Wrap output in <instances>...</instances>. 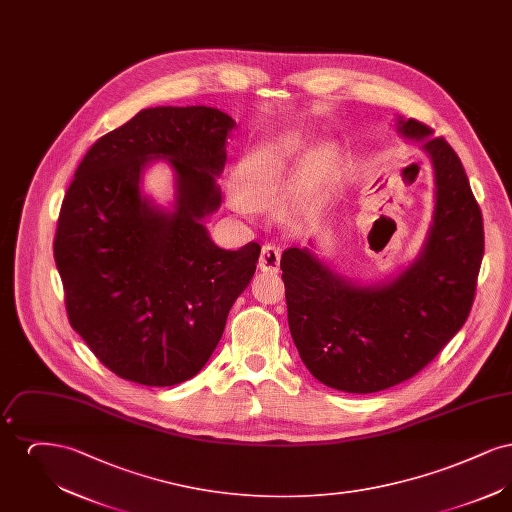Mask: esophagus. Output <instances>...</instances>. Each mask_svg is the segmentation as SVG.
<instances>
[{"label": "esophagus", "mask_w": 512, "mask_h": 512, "mask_svg": "<svg viewBox=\"0 0 512 512\" xmlns=\"http://www.w3.org/2000/svg\"><path fill=\"white\" fill-rule=\"evenodd\" d=\"M280 255H282L280 247H276V245H263L257 267L261 268L263 272H278V268H280Z\"/></svg>", "instance_id": "esophagus-1"}]
</instances>
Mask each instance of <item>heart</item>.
Masks as SVG:
<instances>
[{
    "label": "heart",
    "mask_w": 512,
    "mask_h": 512,
    "mask_svg": "<svg viewBox=\"0 0 512 512\" xmlns=\"http://www.w3.org/2000/svg\"><path fill=\"white\" fill-rule=\"evenodd\" d=\"M341 149L326 140L309 147L305 134L284 132L251 149L230 178L232 194L244 211L278 201L293 226H307L330 207L340 184Z\"/></svg>",
    "instance_id": "1"
}]
</instances>
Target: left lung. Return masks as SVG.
<instances>
[{"label": "left lung", "mask_w": 512, "mask_h": 512, "mask_svg": "<svg viewBox=\"0 0 512 512\" xmlns=\"http://www.w3.org/2000/svg\"><path fill=\"white\" fill-rule=\"evenodd\" d=\"M393 122L434 171V215L418 255L380 282L341 274L315 242L280 261L299 357L318 382L345 393L388 390L428 365L468 317L484 257L482 211L459 155L426 124Z\"/></svg>", "instance_id": "8db88e82"}]
</instances>
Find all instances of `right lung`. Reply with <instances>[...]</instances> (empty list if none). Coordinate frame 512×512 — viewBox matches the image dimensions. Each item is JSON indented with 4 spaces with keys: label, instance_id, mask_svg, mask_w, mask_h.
I'll return each instance as SVG.
<instances>
[{
    "label": "right lung",
    "instance_id": "obj_1",
    "mask_svg": "<svg viewBox=\"0 0 512 512\" xmlns=\"http://www.w3.org/2000/svg\"><path fill=\"white\" fill-rule=\"evenodd\" d=\"M236 121L215 107H149L99 138L61 205L53 255L74 330L128 382L167 388L194 378L249 286L261 247L226 251L205 226ZM157 160L173 201L143 192Z\"/></svg>",
    "mask_w": 512,
    "mask_h": 512
}]
</instances>
